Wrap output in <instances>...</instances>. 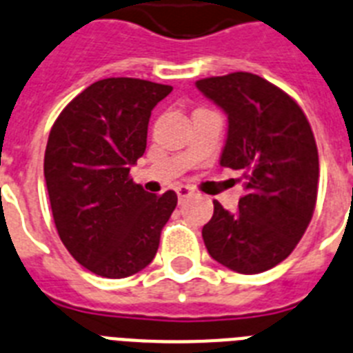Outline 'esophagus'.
I'll return each mask as SVG.
<instances>
[{
	"instance_id": "obj_1",
	"label": "esophagus",
	"mask_w": 353,
	"mask_h": 353,
	"mask_svg": "<svg viewBox=\"0 0 353 353\" xmlns=\"http://www.w3.org/2000/svg\"><path fill=\"white\" fill-rule=\"evenodd\" d=\"M176 194H177V197H179V201H183L185 197H188V195L194 194V186H190V185L176 186Z\"/></svg>"
}]
</instances>
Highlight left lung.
<instances>
[{"label":"left lung","instance_id":"8db88e82","mask_svg":"<svg viewBox=\"0 0 353 353\" xmlns=\"http://www.w3.org/2000/svg\"><path fill=\"white\" fill-rule=\"evenodd\" d=\"M195 85L228 114L221 165L245 179L233 213L213 201L204 245L232 271H268L292 253L316 208L319 161L310 123L285 91L248 71Z\"/></svg>","mask_w":353,"mask_h":353}]
</instances>
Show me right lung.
<instances>
[{"label": "right lung", "instance_id": "add662e5", "mask_svg": "<svg viewBox=\"0 0 353 353\" xmlns=\"http://www.w3.org/2000/svg\"><path fill=\"white\" fill-rule=\"evenodd\" d=\"M172 85L112 77L94 82L62 109L44 152V179L62 244L103 278H125L156 256L177 204L129 176L147 147L150 111Z\"/></svg>", "mask_w": 353, "mask_h": 353}]
</instances>
